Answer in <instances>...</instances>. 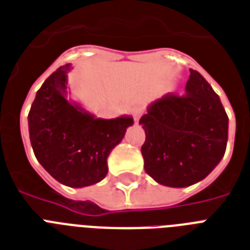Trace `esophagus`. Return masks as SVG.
<instances>
[{
	"instance_id": "obj_1",
	"label": "esophagus",
	"mask_w": 250,
	"mask_h": 250,
	"mask_svg": "<svg viewBox=\"0 0 250 250\" xmlns=\"http://www.w3.org/2000/svg\"><path fill=\"white\" fill-rule=\"evenodd\" d=\"M132 114H133V118H135V121L139 122V119L141 118V115L144 114V109L141 106L135 107V109L132 110Z\"/></svg>"
}]
</instances>
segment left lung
<instances>
[{
    "label": "left lung",
    "instance_id": "8db88e82",
    "mask_svg": "<svg viewBox=\"0 0 250 250\" xmlns=\"http://www.w3.org/2000/svg\"><path fill=\"white\" fill-rule=\"evenodd\" d=\"M139 123L146 135L144 168L168 188L204 180L226 151L229 117L218 95L194 69L184 96L166 95L150 103Z\"/></svg>",
    "mask_w": 250,
    "mask_h": 250
}]
</instances>
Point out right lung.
<instances>
[{
    "label": "right lung",
    "instance_id": "add662e5",
    "mask_svg": "<svg viewBox=\"0 0 250 250\" xmlns=\"http://www.w3.org/2000/svg\"><path fill=\"white\" fill-rule=\"evenodd\" d=\"M72 69V64L60 66L44 81L28 114V128L41 166L60 184L78 188L106 176L107 157L133 118H96L73 100L68 86Z\"/></svg>",
    "mask_w": 250,
    "mask_h": 250
}]
</instances>
